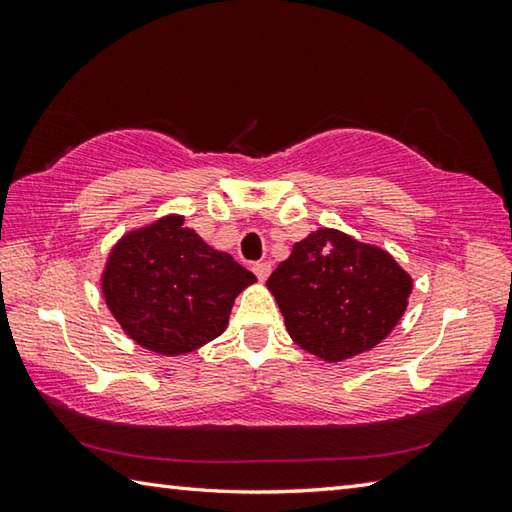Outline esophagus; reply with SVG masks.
I'll list each match as a JSON object with an SVG mask.
<instances>
[{"instance_id": "34e87169", "label": "esophagus", "mask_w": 512, "mask_h": 512, "mask_svg": "<svg viewBox=\"0 0 512 512\" xmlns=\"http://www.w3.org/2000/svg\"><path fill=\"white\" fill-rule=\"evenodd\" d=\"M270 264L268 262H257V264H253V273L257 275V279L259 281H266L268 279V275H270Z\"/></svg>"}]
</instances>
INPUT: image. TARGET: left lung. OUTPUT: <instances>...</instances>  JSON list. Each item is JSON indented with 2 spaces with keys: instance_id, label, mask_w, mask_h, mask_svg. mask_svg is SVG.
I'll list each match as a JSON object with an SVG mask.
<instances>
[{
  "instance_id": "left-lung-1",
  "label": "left lung",
  "mask_w": 512,
  "mask_h": 512,
  "mask_svg": "<svg viewBox=\"0 0 512 512\" xmlns=\"http://www.w3.org/2000/svg\"><path fill=\"white\" fill-rule=\"evenodd\" d=\"M290 339L339 363L372 350L407 310L411 277L387 250L336 228H319L292 246L266 281Z\"/></svg>"
}]
</instances>
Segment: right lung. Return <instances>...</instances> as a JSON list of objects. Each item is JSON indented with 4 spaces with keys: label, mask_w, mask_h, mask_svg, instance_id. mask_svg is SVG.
<instances>
[{
    "label": "right lung",
    "mask_w": 512,
    "mask_h": 512,
    "mask_svg": "<svg viewBox=\"0 0 512 512\" xmlns=\"http://www.w3.org/2000/svg\"><path fill=\"white\" fill-rule=\"evenodd\" d=\"M255 281L184 226L182 215H167L118 239L101 290L129 339L149 352L180 356L217 339L235 297Z\"/></svg>",
    "instance_id": "add662e5"
}]
</instances>
